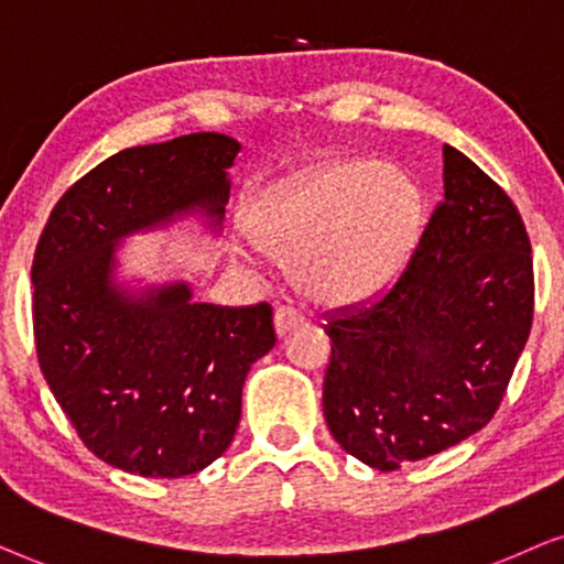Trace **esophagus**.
Masks as SVG:
<instances>
[{
  "label": "esophagus",
  "mask_w": 564,
  "mask_h": 564,
  "mask_svg": "<svg viewBox=\"0 0 564 564\" xmlns=\"http://www.w3.org/2000/svg\"><path fill=\"white\" fill-rule=\"evenodd\" d=\"M273 325H275V335L283 337L294 327L302 325V314H299L296 310H291V306H278L273 314Z\"/></svg>",
  "instance_id": "1"
}]
</instances>
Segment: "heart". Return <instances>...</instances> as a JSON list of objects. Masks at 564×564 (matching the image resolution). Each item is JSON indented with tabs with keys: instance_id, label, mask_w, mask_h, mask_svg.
I'll return each mask as SVG.
<instances>
[{
	"instance_id": "b5f03b06",
	"label": "heart",
	"mask_w": 564,
	"mask_h": 564,
	"mask_svg": "<svg viewBox=\"0 0 564 564\" xmlns=\"http://www.w3.org/2000/svg\"><path fill=\"white\" fill-rule=\"evenodd\" d=\"M423 227V193L408 172L377 162L325 164L268 191L250 235L291 258L296 286L314 302L377 299L408 265Z\"/></svg>"
}]
</instances>
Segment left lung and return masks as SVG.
<instances>
[{
  "mask_svg": "<svg viewBox=\"0 0 564 564\" xmlns=\"http://www.w3.org/2000/svg\"><path fill=\"white\" fill-rule=\"evenodd\" d=\"M534 317L531 242L513 200L444 144V200L384 299L325 327L322 408L358 462L394 471L490 423Z\"/></svg>",
  "mask_w": 564,
  "mask_h": 564,
  "instance_id": "8db88e82",
  "label": "left lung"
}]
</instances>
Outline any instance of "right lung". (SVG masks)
I'll return each mask as SVG.
<instances>
[{
    "label": "right lung",
    "mask_w": 564,
    "mask_h": 564,
    "mask_svg": "<svg viewBox=\"0 0 564 564\" xmlns=\"http://www.w3.org/2000/svg\"><path fill=\"white\" fill-rule=\"evenodd\" d=\"M239 149L212 131L123 149L62 195L35 247L37 364L85 446L116 469L185 477L219 459L247 371L275 345L265 302L200 304L187 281L118 275L131 235L187 216L221 229Z\"/></svg>",
    "instance_id": "add662e5"
}]
</instances>
